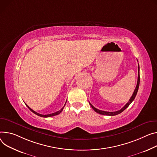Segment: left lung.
Masks as SVG:
<instances>
[{
    "instance_id": "obj_1",
    "label": "left lung",
    "mask_w": 157,
    "mask_h": 157,
    "mask_svg": "<svg viewBox=\"0 0 157 157\" xmlns=\"http://www.w3.org/2000/svg\"><path fill=\"white\" fill-rule=\"evenodd\" d=\"M139 85H140V67H139V64H138V81H137V84H136V86L135 88V90L132 96V97L130 98L129 101H128L121 109L117 111H113V112H109V111H101L99 110L98 109H96V108H94L90 102L89 103L90 104L91 106L92 107V108L98 113L100 114V115H107V116H115L117 115H118V114L121 113V112H123L126 108H128L129 106V105L132 103V101L134 100V99L135 98V96L137 94L138 90V88H139Z\"/></svg>"
}]
</instances>
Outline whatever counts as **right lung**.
I'll return each instance as SVG.
<instances>
[{"mask_svg":"<svg viewBox=\"0 0 157 157\" xmlns=\"http://www.w3.org/2000/svg\"><path fill=\"white\" fill-rule=\"evenodd\" d=\"M65 105H66V103H65ZM65 105H64V106H65ZM26 106L28 107V108H29L33 113H34V114H36V115H38V116H39V117H44V118H48V117H53V116H56V115H59V114H60V113L63 111V108H64V106L59 110V111H57V112H55V113H51V114H49V115H41V114H39V113H37V112H36L35 111H34V110H33L31 108H29V106L28 105H26Z\"/></svg>","mask_w":157,"mask_h":157,"instance_id":"obj_1","label":"right lung"}]
</instances>
